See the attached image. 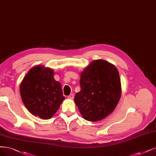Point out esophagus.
<instances>
[{
	"label": "esophagus",
	"instance_id": "obj_1",
	"mask_svg": "<svg viewBox=\"0 0 156 156\" xmlns=\"http://www.w3.org/2000/svg\"><path fill=\"white\" fill-rule=\"evenodd\" d=\"M68 98L69 99H73L74 98V94H71L69 96H68Z\"/></svg>",
	"mask_w": 156,
	"mask_h": 156
}]
</instances>
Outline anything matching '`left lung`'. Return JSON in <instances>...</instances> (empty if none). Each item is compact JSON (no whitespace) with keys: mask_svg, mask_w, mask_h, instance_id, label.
<instances>
[{"mask_svg":"<svg viewBox=\"0 0 156 156\" xmlns=\"http://www.w3.org/2000/svg\"><path fill=\"white\" fill-rule=\"evenodd\" d=\"M81 90L74 102L83 118L98 122L111 114L120 100L122 85L114 65L104 60H96L80 74Z\"/></svg>","mask_w":156,"mask_h":156,"instance_id":"1","label":"left lung"}]
</instances>
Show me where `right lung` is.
I'll return each mask as SVG.
<instances>
[{"instance_id":"obj_1","label":"right lung","mask_w":156,"mask_h":156,"mask_svg":"<svg viewBox=\"0 0 156 156\" xmlns=\"http://www.w3.org/2000/svg\"><path fill=\"white\" fill-rule=\"evenodd\" d=\"M54 75L52 69L37 66L27 72L20 85L21 98L27 110L43 119L53 117L65 100L61 84Z\"/></svg>"}]
</instances>
